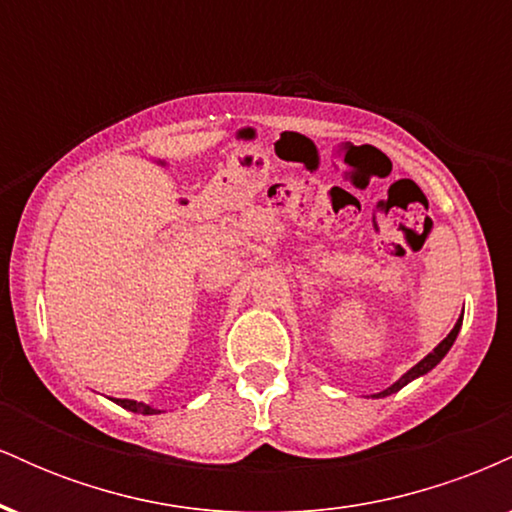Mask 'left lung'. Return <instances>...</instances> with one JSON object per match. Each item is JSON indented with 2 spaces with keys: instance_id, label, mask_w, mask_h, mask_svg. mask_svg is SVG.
<instances>
[{
  "instance_id": "8db88e82",
  "label": "left lung",
  "mask_w": 512,
  "mask_h": 512,
  "mask_svg": "<svg viewBox=\"0 0 512 512\" xmlns=\"http://www.w3.org/2000/svg\"><path fill=\"white\" fill-rule=\"evenodd\" d=\"M460 327H462V317H460V320H457V325L452 327V332L448 334V337H445L443 342H440V344L436 346V349H433L431 354H428V356L424 358V361L416 363V366L411 368V370H407V373H404L402 378H399L395 385L387 387L385 392H380V395H375V397H387V395H392V392L402 390V387L407 385V383H411V380H414V378H419V375H424V373H428V370H431V368H436L438 363L443 361V356L450 351V346H452V342H455V339H457V332H460Z\"/></svg>"
}]
</instances>
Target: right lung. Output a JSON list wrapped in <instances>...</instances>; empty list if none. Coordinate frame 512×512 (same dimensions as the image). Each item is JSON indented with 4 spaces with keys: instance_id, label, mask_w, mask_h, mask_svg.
Listing matches in <instances>:
<instances>
[{
    "instance_id": "1",
    "label": "right lung",
    "mask_w": 512,
    "mask_h": 512,
    "mask_svg": "<svg viewBox=\"0 0 512 512\" xmlns=\"http://www.w3.org/2000/svg\"><path fill=\"white\" fill-rule=\"evenodd\" d=\"M117 404H120V407L129 409V411H137V414H161V411H158V409L146 407V404L134 402V399H117Z\"/></svg>"
}]
</instances>
